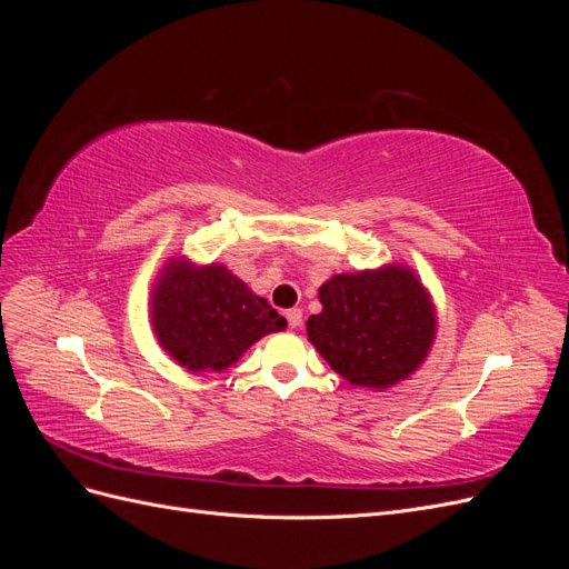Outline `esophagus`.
Masks as SVG:
<instances>
[{
  "mask_svg": "<svg viewBox=\"0 0 569 569\" xmlns=\"http://www.w3.org/2000/svg\"><path fill=\"white\" fill-rule=\"evenodd\" d=\"M284 316H287V322H289L291 330H297V327H301V322H303L301 308H291V311H287Z\"/></svg>",
  "mask_w": 569,
  "mask_h": 569,
  "instance_id": "1",
  "label": "esophagus"
}]
</instances>
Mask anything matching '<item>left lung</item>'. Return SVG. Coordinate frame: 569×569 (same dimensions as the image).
<instances>
[{"mask_svg": "<svg viewBox=\"0 0 569 569\" xmlns=\"http://www.w3.org/2000/svg\"><path fill=\"white\" fill-rule=\"evenodd\" d=\"M308 341L353 387L385 391L416 372L437 339V306L416 270L385 263L320 284Z\"/></svg>", "mask_w": 569, "mask_h": 569, "instance_id": "obj_1", "label": "left lung"}]
</instances>
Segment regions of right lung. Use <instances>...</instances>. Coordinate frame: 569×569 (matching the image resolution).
<instances>
[{
  "mask_svg": "<svg viewBox=\"0 0 569 569\" xmlns=\"http://www.w3.org/2000/svg\"><path fill=\"white\" fill-rule=\"evenodd\" d=\"M149 318L159 347L194 375L226 372L258 339L287 327L228 266H199L187 256H170L159 270Z\"/></svg>",
  "mask_w": 569,
  "mask_h": 569,
  "instance_id": "1",
  "label": "right lung"
}]
</instances>
